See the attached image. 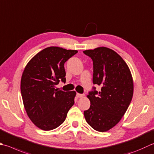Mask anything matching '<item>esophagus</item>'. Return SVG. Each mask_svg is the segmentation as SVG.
Segmentation results:
<instances>
[{"label": "esophagus", "mask_w": 154, "mask_h": 154, "mask_svg": "<svg viewBox=\"0 0 154 154\" xmlns=\"http://www.w3.org/2000/svg\"><path fill=\"white\" fill-rule=\"evenodd\" d=\"M85 95L84 94H80V93H77V97H82Z\"/></svg>", "instance_id": "obj_1"}]
</instances>
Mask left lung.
Instances as JSON below:
<instances>
[{"label": "left lung", "instance_id": "1", "mask_svg": "<svg viewBox=\"0 0 154 154\" xmlns=\"http://www.w3.org/2000/svg\"><path fill=\"white\" fill-rule=\"evenodd\" d=\"M83 53L93 61V84L101 87L100 91L93 87L89 92L91 105L84 116L95 130L107 131L119 123L131 103L133 79L128 65L113 50L101 47Z\"/></svg>", "mask_w": 154, "mask_h": 154}]
</instances>
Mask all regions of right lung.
I'll return each mask as SVG.
<instances>
[{
	"label": "right lung",
	"mask_w": 154,
	"mask_h": 154,
	"mask_svg": "<svg viewBox=\"0 0 154 154\" xmlns=\"http://www.w3.org/2000/svg\"><path fill=\"white\" fill-rule=\"evenodd\" d=\"M77 50L59 47L45 48L27 63L20 81V91L26 112L34 124L49 131L64 122L73 106L76 92L55 89L65 83V63Z\"/></svg>",
	"instance_id": "obj_1"
}]
</instances>
